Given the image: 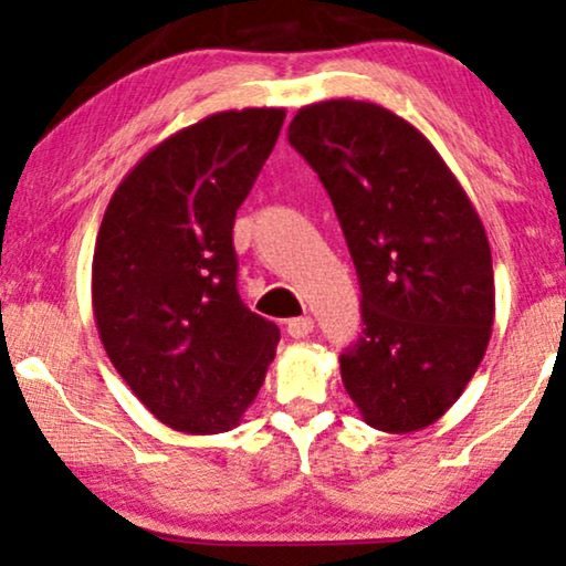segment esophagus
<instances>
[{
	"label": "esophagus",
	"instance_id": "obj_1",
	"mask_svg": "<svg viewBox=\"0 0 566 566\" xmlns=\"http://www.w3.org/2000/svg\"><path fill=\"white\" fill-rule=\"evenodd\" d=\"M313 328H315V323H313V317H310V315L294 317V321L286 323V333H290L292 338H307L310 333H313Z\"/></svg>",
	"mask_w": 566,
	"mask_h": 566
}]
</instances>
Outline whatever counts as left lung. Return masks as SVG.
<instances>
[{
  "mask_svg": "<svg viewBox=\"0 0 566 566\" xmlns=\"http://www.w3.org/2000/svg\"><path fill=\"white\" fill-rule=\"evenodd\" d=\"M286 135L321 177L359 276L346 392L377 431H420L459 400L490 344L495 280L480 214L431 140L371 102H315Z\"/></svg>",
  "mask_w": 566,
  "mask_h": 566,
  "instance_id": "obj_1",
  "label": "left lung"
}]
</instances>
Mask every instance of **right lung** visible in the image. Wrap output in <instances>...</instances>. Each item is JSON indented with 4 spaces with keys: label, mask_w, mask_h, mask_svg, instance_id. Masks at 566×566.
<instances>
[{
    "label": "right lung",
    "mask_w": 566,
    "mask_h": 566,
    "mask_svg": "<svg viewBox=\"0 0 566 566\" xmlns=\"http://www.w3.org/2000/svg\"><path fill=\"white\" fill-rule=\"evenodd\" d=\"M284 123L282 107L214 113L150 148L120 181L92 261L102 346L174 431H230L256 400L280 328L235 290L233 222Z\"/></svg>",
    "instance_id": "1"
}]
</instances>
